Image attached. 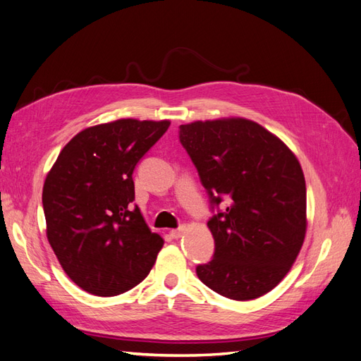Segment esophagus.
<instances>
[{"label":"esophagus","instance_id":"1","mask_svg":"<svg viewBox=\"0 0 361 361\" xmlns=\"http://www.w3.org/2000/svg\"><path fill=\"white\" fill-rule=\"evenodd\" d=\"M183 232H184V227H178V228H173V230H171V236H172L173 239H178V238H181Z\"/></svg>","mask_w":361,"mask_h":361}]
</instances>
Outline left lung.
<instances>
[{
	"mask_svg": "<svg viewBox=\"0 0 361 361\" xmlns=\"http://www.w3.org/2000/svg\"><path fill=\"white\" fill-rule=\"evenodd\" d=\"M180 142L210 202L228 207L210 218L214 259L200 281L233 300L271 291L298 257L307 233V186L298 157L253 120L228 117L180 126Z\"/></svg>",
	"mask_w": 361,
	"mask_h": 361,
	"instance_id": "obj_1",
	"label": "left lung"
}]
</instances>
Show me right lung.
Returning <instances> with one entry per match:
<instances>
[{
    "label": "right lung",
    "mask_w": 361,
    "mask_h": 361,
    "mask_svg": "<svg viewBox=\"0 0 361 361\" xmlns=\"http://www.w3.org/2000/svg\"><path fill=\"white\" fill-rule=\"evenodd\" d=\"M169 120L118 118L90 126L63 146L42 189L47 239L82 290L111 298L149 274L164 244L133 206V172Z\"/></svg>",
    "instance_id": "add662e5"
}]
</instances>
